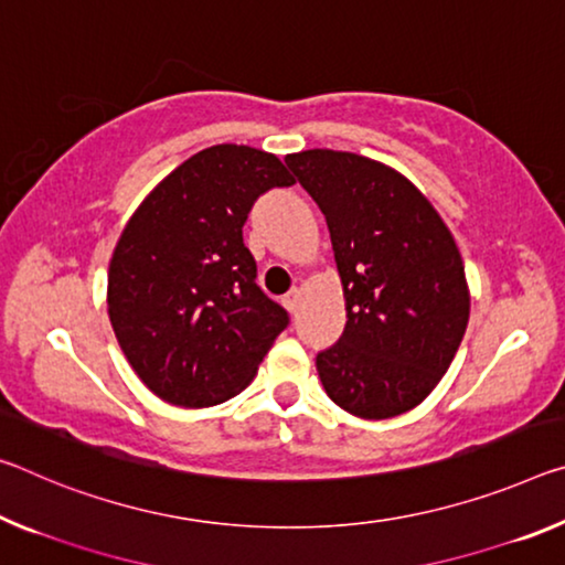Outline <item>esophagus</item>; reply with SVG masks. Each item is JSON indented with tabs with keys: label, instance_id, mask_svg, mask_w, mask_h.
I'll return each mask as SVG.
<instances>
[{
	"label": "esophagus",
	"instance_id": "esophagus-1",
	"mask_svg": "<svg viewBox=\"0 0 565 565\" xmlns=\"http://www.w3.org/2000/svg\"><path fill=\"white\" fill-rule=\"evenodd\" d=\"M281 301H284L286 311H291V315H297V309H299V303H301V291H299V289H291Z\"/></svg>",
	"mask_w": 565,
	"mask_h": 565
}]
</instances>
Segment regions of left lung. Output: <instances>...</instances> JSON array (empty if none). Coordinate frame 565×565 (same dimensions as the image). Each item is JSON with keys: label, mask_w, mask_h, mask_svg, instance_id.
Masks as SVG:
<instances>
[{"label": "left lung", "mask_w": 565, "mask_h": 565, "mask_svg": "<svg viewBox=\"0 0 565 565\" xmlns=\"http://www.w3.org/2000/svg\"><path fill=\"white\" fill-rule=\"evenodd\" d=\"M324 213L347 324L317 354L327 395L349 415L387 419L443 380L470 319L458 244L415 183L380 160L315 148L286 156Z\"/></svg>", "instance_id": "obj_1"}]
</instances>
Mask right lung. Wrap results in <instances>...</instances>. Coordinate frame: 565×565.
I'll list each match as a JSON object with an SVG mask.
<instances>
[{
  "label": "right lung",
  "mask_w": 565,
  "mask_h": 565,
  "mask_svg": "<svg viewBox=\"0 0 565 565\" xmlns=\"http://www.w3.org/2000/svg\"><path fill=\"white\" fill-rule=\"evenodd\" d=\"M274 153L205 148L168 173L125 223L107 315L142 384L178 407L238 395L289 317L256 286L244 223L258 195L291 185Z\"/></svg>",
  "instance_id": "1"
}]
</instances>
